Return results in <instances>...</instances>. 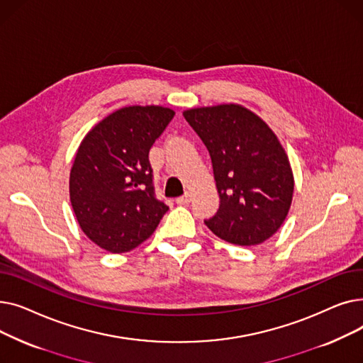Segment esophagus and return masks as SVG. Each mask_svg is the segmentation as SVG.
Instances as JSON below:
<instances>
[{
  "label": "esophagus",
  "mask_w": 363,
  "mask_h": 363,
  "mask_svg": "<svg viewBox=\"0 0 363 363\" xmlns=\"http://www.w3.org/2000/svg\"><path fill=\"white\" fill-rule=\"evenodd\" d=\"M189 203H191V196L189 194H185V196L177 199V204H179V206H186Z\"/></svg>",
  "instance_id": "1"
}]
</instances>
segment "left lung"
I'll list each match as a JSON object with an SVG mask.
<instances>
[{"label": "left lung", "instance_id": "left-lung-1", "mask_svg": "<svg viewBox=\"0 0 363 363\" xmlns=\"http://www.w3.org/2000/svg\"><path fill=\"white\" fill-rule=\"evenodd\" d=\"M184 118L211 155L220 199L204 220L220 240L257 245L284 223L293 201L294 177L275 132L241 104L188 108Z\"/></svg>", "mask_w": 363, "mask_h": 363}]
</instances>
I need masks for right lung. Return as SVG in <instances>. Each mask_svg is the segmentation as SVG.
I'll return each instance as SVG.
<instances>
[{
	"label": "right lung",
	"instance_id": "right-lung-1",
	"mask_svg": "<svg viewBox=\"0 0 363 363\" xmlns=\"http://www.w3.org/2000/svg\"><path fill=\"white\" fill-rule=\"evenodd\" d=\"M175 111L129 106L108 114L79 144L69 193L84 234L110 253L144 242L167 212L155 197L148 151Z\"/></svg>",
	"mask_w": 363,
	"mask_h": 363
}]
</instances>
